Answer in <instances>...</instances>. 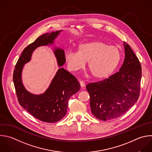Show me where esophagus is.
Instances as JSON below:
<instances>
[{
	"label": "esophagus",
	"instance_id": "1",
	"mask_svg": "<svg viewBox=\"0 0 152 152\" xmlns=\"http://www.w3.org/2000/svg\"><path fill=\"white\" fill-rule=\"evenodd\" d=\"M79 83H80V86H81V87H84V86H85V83L83 81H81V80H80V81H79Z\"/></svg>",
	"mask_w": 152,
	"mask_h": 152
}]
</instances>
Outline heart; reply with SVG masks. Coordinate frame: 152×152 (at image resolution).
Masks as SVG:
<instances>
[{
  "label": "heart",
  "mask_w": 152,
  "mask_h": 152,
  "mask_svg": "<svg viewBox=\"0 0 152 152\" xmlns=\"http://www.w3.org/2000/svg\"><path fill=\"white\" fill-rule=\"evenodd\" d=\"M65 58L69 70L78 71L84 68L88 61L92 76L96 79H103L108 77L118 66L121 54L115 46L93 41L80 45L77 52L67 51Z\"/></svg>",
  "instance_id": "obj_1"
}]
</instances>
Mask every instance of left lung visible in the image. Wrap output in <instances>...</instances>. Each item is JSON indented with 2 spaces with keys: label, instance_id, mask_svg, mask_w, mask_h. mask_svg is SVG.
<instances>
[{
  "label": "left lung",
  "instance_id": "left-lung-1",
  "mask_svg": "<svg viewBox=\"0 0 152 152\" xmlns=\"http://www.w3.org/2000/svg\"><path fill=\"white\" fill-rule=\"evenodd\" d=\"M125 59L108 78L86 86L93 115L102 121L121 116L137 101L140 92L141 66L130 46L124 42Z\"/></svg>",
  "mask_w": 152,
  "mask_h": 152
}]
</instances>
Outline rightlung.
Here are the masks:
<instances>
[{
    "label": "right lung",
    "instance_id": "1",
    "mask_svg": "<svg viewBox=\"0 0 152 152\" xmlns=\"http://www.w3.org/2000/svg\"><path fill=\"white\" fill-rule=\"evenodd\" d=\"M62 31L46 33L26 48L17 62L13 74L14 86L20 105L36 118L48 123L56 122L65 116L69 98L80 89L79 82L73 75L61 68L46 91L43 94L36 95L25 88L21 74L24 64L30 61L33 51L38 47L52 45ZM53 52L58 66H62L66 61L64 50L56 48Z\"/></svg>",
    "mask_w": 152,
    "mask_h": 152
}]
</instances>
